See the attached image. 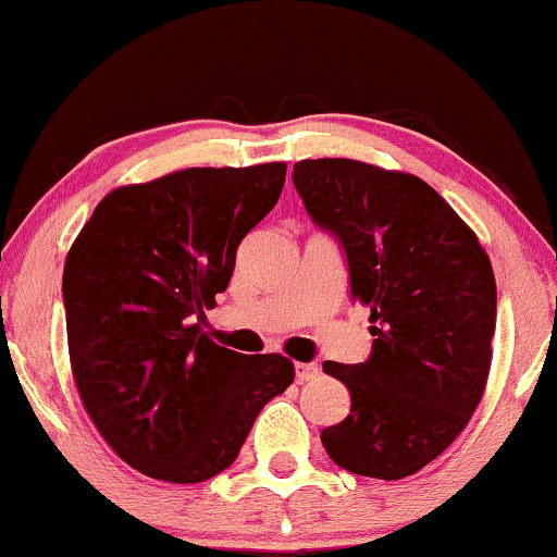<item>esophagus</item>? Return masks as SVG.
<instances>
[{
	"label": "esophagus",
	"mask_w": 557,
	"mask_h": 557,
	"mask_svg": "<svg viewBox=\"0 0 557 557\" xmlns=\"http://www.w3.org/2000/svg\"><path fill=\"white\" fill-rule=\"evenodd\" d=\"M319 376V367L317 363H296V380L298 382H309Z\"/></svg>",
	"instance_id": "obj_1"
}]
</instances>
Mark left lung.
I'll use <instances>...</instances> for the list:
<instances>
[{
  "mask_svg": "<svg viewBox=\"0 0 557 557\" xmlns=\"http://www.w3.org/2000/svg\"><path fill=\"white\" fill-rule=\"evenodd\" d=\"M293 185L311 222L341 243L350 298L374 324L367 361L322 367L350 393L348 417L322 430L324 450L350 474H417L482 400L497 311L490 257L417 175L304 159Z\"/></svg>",
  "mask_w": 557,
  "mask_h": 557,
  "instance_id": "left-lung-1",
  "label": "left lung"
}]
</instances>
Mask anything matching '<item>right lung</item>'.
Wrapping results in <instances>:
<instances>
[{
  "mask_svg": "<svg viewBox=\"0 0 557 557\" xmlns=\"http://www.w3.org/2000/svg\"><path fill=\"white\" fill-rule=\"evenodd\" d=\"M285 162L190 168L101 198L62 274L75 385L127 466L175 484L238 458L253 421L296 369L243 356L201 324L227 290L240 240L272 212Z\"/></svg>",
  "mask_w": 557,
  "mask_h": 557,
  "instance_id": "add662e5",
  "label": "right lung"
}]
</instances>
